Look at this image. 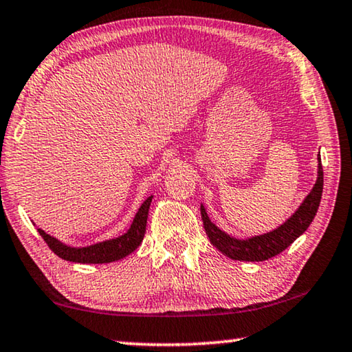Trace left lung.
Returning a JSON list of instances; mask_svg holds the SVG:
<instances>
[{
    "mask_svg": "<svg viewBox=\"0 0 352 352\" xmlns=\"http://www.w3.org/2000/svg\"><path fill=\"white\" fill-rule=\"evenodd\" d=\"M318 167V180L314 183L311 192L308 194L305 201L302 202V206L298 207L297 212L294 213L285 224H281L280 228L272 230L269 234L258 235V237H251L246 240L230 237V235L223 232L221 229H218L212 221H210L206 208L201 206L204 229H206L210 242L213 243V246H217L223 254H226L228 258L235 261L259 262L280 254L281 251H285L287 246L294 242V240L300 237V235L305 232L308 226L311 224L314 214L318 212L324 185V172L321 160H319Z\"/></svg>",
    "mask_w": 352,
    "mask_h": 352,
    "instance_id": "8db88e82",
    "label": "left lung"
}]
</instances>
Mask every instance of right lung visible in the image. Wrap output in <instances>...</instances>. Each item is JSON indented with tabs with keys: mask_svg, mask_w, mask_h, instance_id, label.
<instances>
[{
	"mask_svg": "<svg viewBox=\"0 0 352 352\" xmlns=\"http://www.w3.org/2000/svg\"><path fill=\"white\" fill-rule=\"evenodd\" d=\"M151 197L153 196H150L142 206H140L139 212L135 213L133 224H131V228L128 229V232L120 235L117 239L106 240V242L83 246V248H72V246L61 243L60 240L45 234L42 229H38V232L41 234V237L44 239V242L49 245V248L54 251L58 258L65 261L80 262V264H106V262L123 259L124 256L133 253V251L142 243Z\"/></svg>",
	"mask_w": 352,
	"mask_h": 352,
	"instance_id": "add662e5",
	"label": "right lung"
}]
</instances>
